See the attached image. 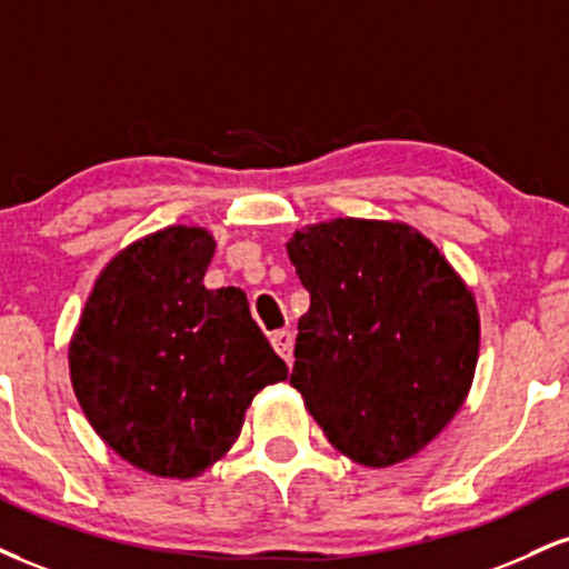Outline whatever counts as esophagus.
I'll return each instance as SVG.
<instances>
[{
	"instance_id": "34e87169",
	"label": "esophagus",
	"mask_w": 569,
	"mask_h": 569,
	"mask_svg": "<svg viewBox=\"0 0 569 569\" xmlns=\"http://www.w3.org/2000/svg\"><path fill=\"white\" fill-rule=\"evenodd\" d=\"M270 345H272V350H276L280 358H283L286 362H289L291 366V360H293V333L291 331H272L270 333Z\"/></svg>"
}]
</instances>
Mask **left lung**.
Returning a JSON list of instances; mask_svg holds the SVG:
<instances>
[{
  "label": "left lung",
  "mask_w": 569,
  "mask_h": 569,
  "mask_svg": "<svg viewBox=\"0 0 569 569\" xmlns=\"http://www.w3.org/2000/svg\"><path fill=\"white\" fill-rule=\"evenodd\" d=\"M286 249L310 293L291 387L328 442L362 467L419 453L475 379L480 318L469 289L400 222L333 219Z\"/></svg>",
  "instance_id": "1"
}]
</instances>
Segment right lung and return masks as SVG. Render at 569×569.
Listing matches in <instances>:
<instances>
[{"label": "right lung", "instance_id": "add662e5", "mask_svg": "<svg viewBox=\"0 0 569 569\" xmlns=\"http://www.w3.org/2000/svg\"><path fill=\"white\" fill-rule=\"evenodd\" d=\"M214 238L167 228L121 251L73 333V392L108 448L159 477L207 471L246 408L289 376L241 289H203Z\"/></svg>", "mask_w": 569, "mask_h": 569}]
</instances>
